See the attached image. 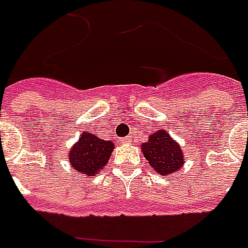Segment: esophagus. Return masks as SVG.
<instances>
[{"mask_svg":"<svg viewBox=\"0 0 248 248\" xmlns=\"http://www.w3.org/2000/svg\"><path fill=\"white\" fill-rule=\"evenodd\" d=\"M129 142H130L129 138H124V139H122V143H129Z\"/></svg>","mask_w":248,"mask_h":248,"instance_id":"34e87169","label":"esophagus"}]
</instances>
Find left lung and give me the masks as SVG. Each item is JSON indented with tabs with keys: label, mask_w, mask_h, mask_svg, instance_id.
<instances>
[{
	"label": "left lung",
	"mask_w": 248,
	"mask_h": 248,
	"mask_svg": "<svg viewBox=\"0 0 248 248\" xmlns=\"http://www.w3.org/2000/svg\"><path fill=\"white\" fill-rule=\"evenodd\" d=\"M142 152L150 166L163 176H168L184 164L180 146L172 140L164 130H159L150 137L147 142L143 143Z\"/></svg>",
	"instance_id": "obj_1"
}]
</instances>
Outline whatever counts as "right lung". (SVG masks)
I'll use <instances>...</instances> for the list:
<instances>
[{
  "instance_id": "right-lung-1",
  "label": "right lung",
  "mask_w": 248,
  "mask_h": 248,
  "mask_svg": "<svg viewBox=\"0 0 248 248\" xmlns=\"http://www.w3.org/2000/svg\"><path fill=\"white\" fill-rule=\"evenodd\" d=\"M113 148L114 143L111 140H102L93 134L84 133L72 147L68 159L73 170L87 176H94L108 164Z\"/></svg>"
}]
</instances>
